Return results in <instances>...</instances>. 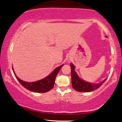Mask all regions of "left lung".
Returning a JSON list of instances; mask_svg holds the SVG:
<instances>
[{
  "mask_svg": "<svg viewBox=\"0 0 122 122\" xmlns=\"http://www.w3.org/2000/svg\"><path fill=\"white\" fill-rule=\"evenodd\" d=\"M71 67V82L72 87L74 90L80 92H90L97 89L106 81V78L103 81L99 83H92L87 82L82 80L78 77L77 73L74 71V66L72 64H70Z\"/></svg>",
  "mask_w": 122,
  "mask_h": 122,
  "instance_id": "left-lung-1",
  "label": "left lung"
}]
</instances>
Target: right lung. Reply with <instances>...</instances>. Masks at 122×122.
<instances>
[{
  "label": "right lung",
  "instance_id": "right-lung-1",
  "mask_svg": "<svg viewBox=\"0 0 122 122\" xmlns=\"http://www.w3.org/2000/svg\"><path fill=\"white\" fill-rule=\"evenodd\" d=\"M62 66L63 65L56 68L51 74H50L49 76H47L45 78L42 79L41 80L38 81L33 82H25L21 80L16 75L13 68L12 70L17 80H18L20 84L23 86H24L25 89L31 91V92H36V93H46L53 87L56 77L57 74L59 72L60 69Z\"/></svg>",
  "mask_w": 122,
  "mask_h": 122
}]
</instances>
